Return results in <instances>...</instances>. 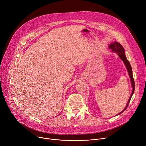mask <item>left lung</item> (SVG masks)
Masks as SVG:
<instances>
[{"instance_id": "left-lung-1", "label": "left lung", "mask_w": 146, "mask_h": 146, "mask_svg": "<svg viewBox=\"0 0 146 146\" xmlns=\"http://www.w3.org/2000/svg\"><path fill=\"white\" fill-rule=\"evenodd\" d=\"M109 48H111V49H112V50L114 52H116L117 53L118 56H119V57L121 59V60L123 61L124 64H125V66H126V68L127 69V71H128V74H129V78H130V80H131V85H132V92L131 94V96L130 98L128 100V102L127 103V104L126 106V107H125V108L121 112H120L119 113H118L117 115H119L120 114H121V113H123L127 108L129 103V102L131 99V98L133 94V92H134V90H135V82H134V80H133V76H132V68H131V66L130 65V63L129 62V61H128V60L127 59L126 57H125V51H124V48L123 47V46L121 45L120 43L117 42H113L112 43H111L110 45H109Z\"/></svg>"}]
</instances>
